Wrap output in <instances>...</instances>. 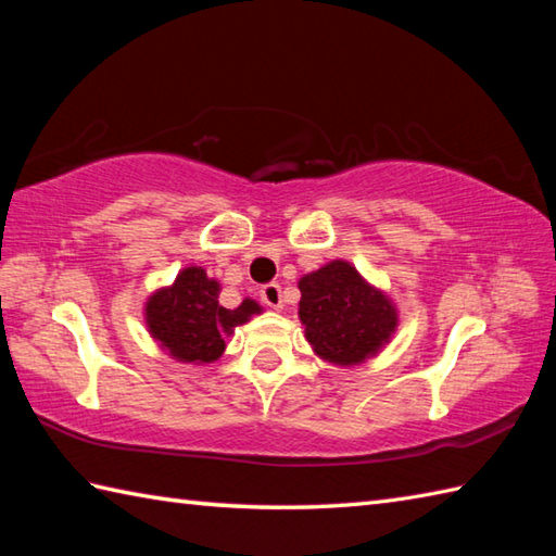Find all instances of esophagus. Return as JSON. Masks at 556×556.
<instances>
[{
  "mask_svg": "<svg viewBox=\"0 0 556 556\" xmlns=\"http://www.w3.org/2000/svg\"><path fill=\"white\" fill-rule=\"evenodd\" d=\"M260 299H263V303L269 305V308H281V287L277 281H269V285L260 289Z\"/></svg>",
  "mask_w": 556,
  "mask_h": 556,
  "instance_id": "1",
  "label": "esophagus"
}]
</instances>
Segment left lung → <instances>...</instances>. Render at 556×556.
Here are the masks:
<instances>
[{
	"label": "left lung",
	"mask_w": 556,
	"mask_h": 556,
	"mask_svg": "<svg viewBox=\"0 0 556 556\" xmlns=\"http://www.w3.org/2000/svg\"><path fill=\"white\" fill-rule=\"evenodd\" d=\"M299 289L305 337L329 363L356 365L380 351L394 332V305L344 260L305 275Z\"/></svg>",
	"instance_id": "obj_1"
}]
</instances>
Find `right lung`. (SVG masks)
<instances>
[{
  "label": "right lung",
  "mask_w": 556,
  "mask_h": 556,
  "mask_svg": "<svg viewBox=\"0 0 556 556\" xmlns=\"http://www.w3.org/2000/svg\"><path fill=\"white\" fill-rule=\"evenodd\" d=\"M219 285L200 267H186L172 287L152 293L146 305L150 334L176 361L212 363L222 356L224 334L260 313V305L245 299L239 308H222Z\"/></svg>",
  "instance_id": "right-lung-1"
}]
</instances>
